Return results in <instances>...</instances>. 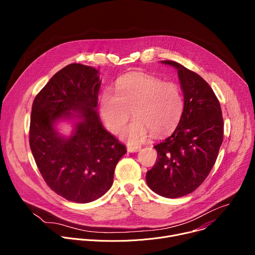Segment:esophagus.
Listing matches in <instances>:
<instances>
[{"instance_id":"1","label":"esophagus","mask_w":255,"mask_h":255,"mask_svg":"<svg viewBox=\"0 0 255 255\" xmlns=\"http://www.w3.org/2000/svg\"><path fill=\"white\" fill-rule=\"evenodd\" d=\"M140 149H141L140 146H127L128 152H138L140 151Z\"/></svg>"}]
</instances>
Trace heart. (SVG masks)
Listing matches in <instances>:
<instances>
[{"label": "heart", "instance_id": "b5f03b06", "mask_svg": "<svg viewBox=\"0 0 255 255\" xmlns=\"http://www.w3.org/2000/svg\"><path fill=\"white\" fill-rule=\"evenodd\" d=\"M134 120L121 132L129 144L172 131L184 111V97L179 87L146 74L127 75L116 84V93L105 91L99 100V112L106 128L120 132L130 117Z\"/></svg>", "mask_w": 255, "mask_h": 255}]
</instances>
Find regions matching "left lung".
I'll list each match as a JSON object with an SVG mask.
<instances>
[{"label":"left lung","mask_w":255,"mask_h":255,"mask_svg":"<svg viewBox=\"0 0 255 255\" xmlns=\"http://www.w3.org/2000/svg\"><path fill=\"white\" fill-rule=\"evenodd\" d=\"M177 71L184 111L173 133L155 145L157 160L146 183L157 195L179 198L194 192L215 164L223 141L220 103L208 83L181 64L162 60Z\"/></svg>","instance_id":"1"}]
</instances>
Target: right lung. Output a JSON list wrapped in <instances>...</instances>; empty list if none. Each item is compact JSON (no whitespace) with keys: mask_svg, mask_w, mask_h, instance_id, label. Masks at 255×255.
I'll list each match as a JSON object with an SVG mask.
<instances>
[{"mask_svg":"<svg viewBox=\"0 0 255 255\" xmlns=\"http://www.w3.org/2000/svg\"><path fill=\"white\" fill-rule=\"evenodd\" d=\"M95 67L71 63L60 69L35 97L29 143L48 187L75 203H90L113 185L115 167L126 146L108 132L97 106L102 81ZM67 121L69 135L57 129Z\"/></svg>","mask_w":255,"mask_h":255,"instance_id":"add662e5","label":"right lung"}]
</instances>
